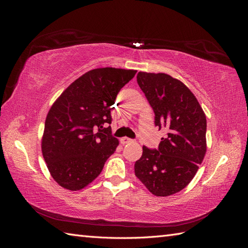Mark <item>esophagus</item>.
Masks as SVG:
<instances>
[{
    "mask_svg": "<svg viewBox=\"0 0 248 248\" xmlns=\"http://www.w3.org/2000/svg\"><path fill=\"white\" fill-rule=\"evenodd\" d=\"M120 141H121V144L122 145H125V144H128V142H131L132 141V140L131 139H129V138H122L121 140H120Z\"/></svg>",
    "mask_w": 248,
    "mask_h": 248,
    "instance_id": "34e87169",
    "label": "esophagus"
}]
</instances>
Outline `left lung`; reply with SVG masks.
Here are the masks:
<instances>
[{
	"label": "left lung",
	"instance_id": "8db88e82",
	"mask_svg": "<svg viewBox=\"0 0 248 248\" xmlns=\"http://www.w3.org/2000/svg\"><path fill=\"white\" fill-rule=\"evenodd\" d=\"M138 84L154 111V123L167 132L158 149L142 147L134 172L157 197L177 193L189 184L206 154L207 120L196 96L166 73H138Z\"/></svg>",
	"mask_w": 248,
	"mask_h": 248
}]
</instances>
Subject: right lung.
Segmentation results:
<instances>
[{"mask_svg": "<svg viewBox=\"0 0 248 248\" xmlns=\"http://www.w3.org/2000/svg\"><path fill=\"white\" fill-rule=\"evenodd\" d=\"M137 70L97 68L74 80L46 116L41 141L43 158L55 181L80 190L101 172L116 151L110 110L118 93Z\"/></svg>", "mask_w": 248, "mask_h": 248, "instance_id": "add662e5", "label": "right lung"}]
</instances>
